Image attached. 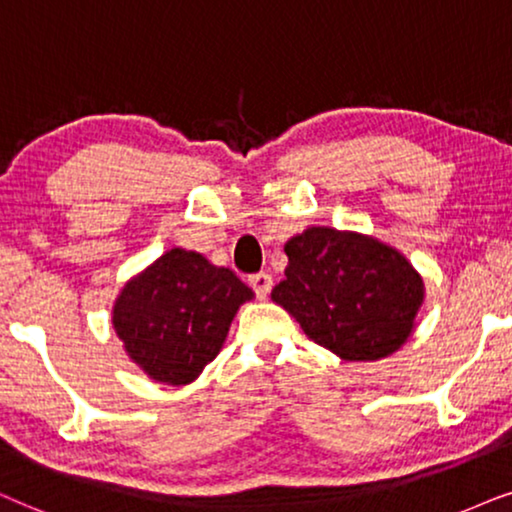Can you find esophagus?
<instances>
[{
    "mask_svg": "<svg viewBox=\"0 0 512 512\" xmlns=\"http://www.w3.org/2000/svg\"><path fill=\"white\" fill-rule=\"evenodd\" d=\"M271 285H274V278H271L269 274H264V271L250 276V288L255 290V295L260 299H267V295L271 292Z\"/></svg>",
    "mask_w": 512,
    "mask_h": 512,
    "instance_id": "1",
    "label": "esophagus"
}]
</instances>
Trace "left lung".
Wrapping results in <instances>:
<instances>
[{
  "instance_id": "left-lung-1",
  "label": "left lung",
  "mask_w": 512,
  "mask_h": 512,
  "mask_svg": "<svg viewBox=\"0 0 512 512\" xmlns=\"http://www.w3.org/2000/svg\"><path fill=\"white\" fill-rule=\"evenodd\" d=\"M285 278L271 290L304 335L342 360H381L410 339L424 278L379 238L309 227L285 243Z\"/></svg>"
}]
</instances>
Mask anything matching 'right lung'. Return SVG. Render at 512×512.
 Returning <instances> with one entry per match:
<instances>
[{"instance_id": "add662e5", "label": "right lung", "mask_w": 512, "mask_h": 512, "mask_svg": "<svg viewBox=\"0 0 512 512\" xmlns=\"http://www.w3.org/2000/svg\"><path fill=\"white\" fill-rule=\"evenodd\" d=\"M255 297L231 269L170 248L126 281L112 306L124 351L149 379L185 386L213 363L238 306Z\"/></svg>"}]
</instances>
